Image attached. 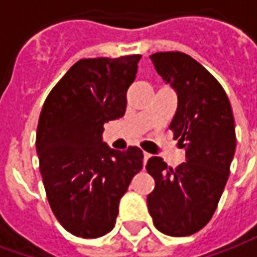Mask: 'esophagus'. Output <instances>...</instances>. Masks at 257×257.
<instances>
[{
	"label": "esophagus",
	"mask_w": 257,
	"mask_h": 257,
	"mask_svg": "<svg viewBox=\"0 0 257 257\" xmlns=\"http://www.w3.org/2000/svg\"><path fill=\"white\" fill-rule=\"evenodd\" d=\"M150 154H149V153H145V154H143V164H145L146 165V162H147V160H149V158H150Z\"/></svg>",
	"instance_id": "34e87169"
}]
</instances>
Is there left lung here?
Listing matches in <instances>:
<instances>
[{"instance_id": "left-lung-1", "label": "left lung", "mask_w": 257, "mask_h": 257, "mask_svg": "<svg viewBox=\"0 0 257 257\" xmlns=\"http://www.w3.org/2000/svg\"><path fill=\"white\" fill-rule=\"evenodd\" d=\"M150 59L178 96L169 128L186 149L187 162L172 169L151 157L146 168L156 187L147 195V206L157 230L186 237L215 213L235 153V123L226 92L197 60L182 52H158Z\"/></svg>"}]
</instances>
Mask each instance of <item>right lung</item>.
<instances>
[{
	"label": "right lung",
	"instance_id": "obj_1",
	"mask_svg": "<svg viewBox=\"0 0 257 257\" xmlns=\"http://www.w3.org/2000/svg\"><path fill=\"white\" fill-rule=\"evenodd\" d=\"M140 58L78 60L42 106L36 140L42 182L59 223L77 237L111 231L119 201L143 168L140 149L114 150L101 136L104 122L125 114Z\"/></svg>",
	"mask_w": 257,
	"mask_h": 257
}]
</instances>
